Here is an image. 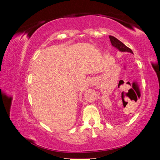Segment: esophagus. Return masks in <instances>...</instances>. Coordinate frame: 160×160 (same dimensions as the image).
Returning <instances> with one entry per match:
<instances>
[{"mask_svg":"<svg viewBox=\"0 0 160 160\" xmlns=\"http://www.w3.org/2000/svg\"><path fill=\"white\" fill-rule=\"evenodd\" d=\"M93 83H95V82H93Z\"/></svg>","mask_w":160,"mask_h":160,"instance_id":"obj_1","label":"esophagus"}]
</instances>
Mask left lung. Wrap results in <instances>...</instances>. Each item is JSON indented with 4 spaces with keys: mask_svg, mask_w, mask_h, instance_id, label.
I'll list each match as a JSON object with an SVG mask.
<instances>
[{
    "mask_svg": "<svg viewBox=\"0 0 160 160\" xmlns=\"http://www.w3.org/2000/svg\"><path fill=\"white\" fill-rule=\"evenodd\" d=\"M109 38H110V41L111 42V45H112V46L113 47H115V49H117L119 51L128 52H131V53H132V54H133L132 49H130L129 48H128L127 46H125L122 42L119 41L117 38L110 35Z\"/></svg>",
    "mask_w": 160,
    "mask_h": 160,
    "instance_id": "8db88e82",
    "label": "left lung"
}]
</instances>
